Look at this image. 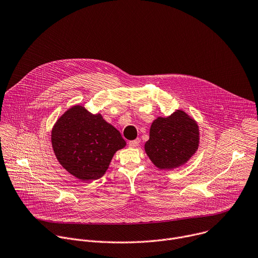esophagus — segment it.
I'll return each instance as SVG.
<instances>
[{
	"label": "esophagus",
	"instance_id": "34e87169",
	"mask_svg": "<svg viewBox=\"0 0 258 258\" xmlns=\"http://www.w3.org/2000/svg\"><path fill=\"white\" fill-rule=\"evenodd\" d=\"M138 144H139V139L131 140V141L128 142V145H129L130 147H136V146H138Z\"/></svg>",
	"mask_w": 258,
	"mask_h": 258
}]
</instances>
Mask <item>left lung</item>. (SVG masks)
<instances>
[{
    "mask_svg": "<svg viewBox=\"0 0 258 258\" xmlns=\"http://www.w3.org/2000/svg\"><path fill=\"white\" fill-rule=\"evenodd\" d=\"M198 126L183 111L168 118H158L151 124L145 152L159 169H174L185 164L196 151Z\"/></svg>",
    "mask_w": 258,
    "mask_h": 258,
    "instance_id": "8db88e82",
    "label": "left lung"
}]
</instances>
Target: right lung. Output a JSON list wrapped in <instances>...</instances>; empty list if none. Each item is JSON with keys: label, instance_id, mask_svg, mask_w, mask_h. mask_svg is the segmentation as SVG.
<instances>
[{"label": "right lung", "instance_id": "obj_1", "mask_svg": "<svg viewBox=\"0 0 258 258\" xmlns=\"http://www.w3.org/2000/svg\"><path fill=\"white\" fill-rule=\"evenodd\" d=\"M51 144L58 161L70 174L91 181L106 173L115 152L126 142L99 114L92 115L75 106L57 121Z\"/></svg>", "mask_w": 258, "mask_h": 258}]
</instances>
